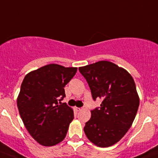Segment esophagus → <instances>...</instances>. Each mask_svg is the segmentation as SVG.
Wrapping results in <instances>:
<instances>
[{
  "instance_id": "obj_1",
  "label": "esophagus",
  "mask_w": 158,
  "mask_h": 158,
  "mask_svg": "<svg viewBox=\"0 0 158 158\" xmlns=\"http://www.w3.org/2000/svg\"><path fill=\"white\" fill-rule=\"evenodd\" d=\"M76 111H81V110H82V108H76Z\"/></svg>"
}]
</instances>
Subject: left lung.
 I'll list each match as a JSON object with an SVG mask.
<instances>
[{"mask_svg": "<svg viewBox=\"0 0 158 158\" xmlns=\"http://www.w3.org/2000/svg\"><path fill=\"white\" fill-rule=\"evenodd\" d=\"M94 100L101 107L91 111L84 132L95 145L108 148L118 142L131 126L139 106V96L130 73L111 62L102 60L81 66Z\"/></svg>", "mask_w": 158, "mask_h": 158, "instance_id": "1", "label": "left lung"}]
</instances>
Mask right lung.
<instances>
[{
  "label": "right lung",
  "mask_w": 158,
  "mask_h": 158,
  "mask_svg": "<svg viewBox=\"0 0 158 158\" xmlns=\"http://www.w3.org/2000/svg\"><path fill=\"white\" fill-rule=\"evenodd\" d=\"M77 67L46 65L30 72L23 79L17 96L19 113L32 138L43 146H54L63 141L73 120V109L58 104L64 87Z\"/></svg>",
  "instance_id": "add662e5"
}]
</instances>
